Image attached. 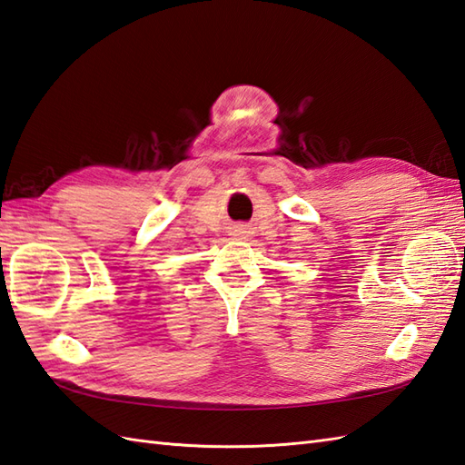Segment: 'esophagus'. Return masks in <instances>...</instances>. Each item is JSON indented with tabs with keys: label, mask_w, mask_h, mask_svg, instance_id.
Listing matches in <instances>:
<instances>
[{
	"label": "esophagus",
	"mask_w": 465,
	"mask_h": 465,
	"mask_svg": "<svg viewBox=\"0 0 465 465\" xmlns=\"http://www.w3.org/2000/svg\"><path fill=\"white\" fill-rule=\"evenodd\" d=\"M240 233H242V235H247V233H250V232H245V230H242Z\"/></svg>",
	"instance_id": "esophagus-1"
}]
</instances>
